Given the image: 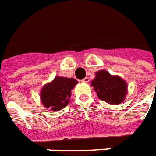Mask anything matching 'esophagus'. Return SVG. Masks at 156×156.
Wrapping results in <instances>:
<instances>
[{"mask_svg":"<svg viewBox=\"0 0 156 156\" xmlns=\"http://www.w3.org/2000/svg\"><path fill=\"white\" fill-rule=\"evenodd\" d=\"M81 81H82V82H84V83H88L89 81H90V79H89L88 77H85V79H83Z\"/></svg>","mask_w":156,"mask_h":156,"instance_id":"esophagus-1","label":"esophagus"}]
</instances>
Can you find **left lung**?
I'll use <instances>...</instances> for the list:
<instances>
[{"mask_svg":"<svg viewBox=\"0 0 156 156\" xmlns=\"http://www.w3.org/2000/svg\"><path fill=\"white\" fill-rule=\"evenodd\" d=\"M99 99L110 105H119L125 100L127 94L126 80L119 76H113L105 70L95 73V77L91 81Z\"/></svg>","mask_w":156,"mask_h":156,"instance_id":"8db88e82","label":"left lung"}]
</instances>
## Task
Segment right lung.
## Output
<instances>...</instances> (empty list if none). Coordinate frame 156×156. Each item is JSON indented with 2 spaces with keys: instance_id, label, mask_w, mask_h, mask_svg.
Returning <instances> with one entry per match:
<instances>
[{
  "instance_id": "add662e5",
  "label": "right lung",
  "mask_w": 156,
  "mask_h": 156,
  "mask_svg": "<svg viewBox=\"0 0 156 156\" xmlns=\"http://www.w3.org/2000/svg\"><path fill=\"white\" fill-rule=\"evenodd\" d=\"M78 84L74 78L56 76L44 85L40 91L42 105L51 111H59L69 104L71 91Z\"/></svg>"
}]
</instances>
